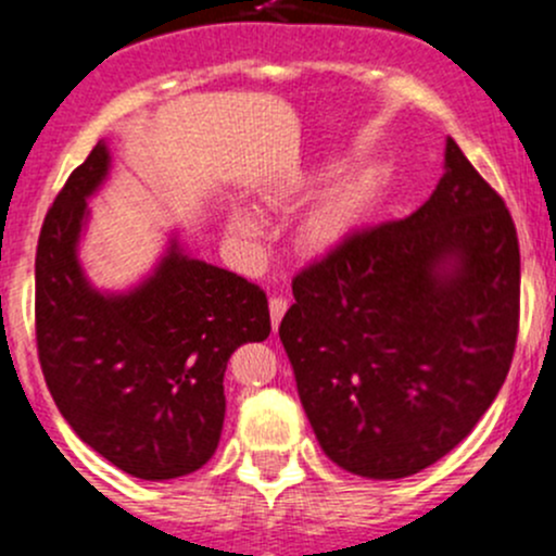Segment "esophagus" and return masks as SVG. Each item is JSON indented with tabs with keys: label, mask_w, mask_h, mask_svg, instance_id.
<instances>
[{
	"label": "esophagus",
	"mask_w": 556,
	"mask_h": 556,
	"mask_svg": "<svg viewBox=\"0 0 556 556\" xmlns=\"http://www.w3.org/2000/svg\"><path fill=\"white\" fill-rule=\"evenodd\" d=\"M268 312H271V323L279 325L282 323L285 312H288V299H285V295H271V299H268Z\"/></svg>",
	"instance_id": "1"
}]
</instances>
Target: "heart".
I'll return each instance as SVG.
<instances>
[{
  "mask_svg": "<svg viewBox=\"0 0 556 556\" xmlns=\"http://www.w3.org/2000/svg\"><path fill=\"white\" fill-rule=\"evenodd\" d=\"M299 182H288L282 188H274L266 195L268 206H279L290 199V195L299 190ZM374 190V177L371 174H357V177L346 179L341 188H336L317 210L306 217L304 228H301V244L306 250H328V247L339 244L346 233L355 228V223L361 220L363 210H366V201ZM228 233H231L237 242L244 247H255L263 239V223L257 220L252 212L247 210H233L228 215Z\"/></svg>",
  "mask_w": 556,
  "mask_h": 556,
  "instance_id": "obj_1",
  "label": "heart"
}]
</instances>
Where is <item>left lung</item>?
<instances>
[{"label": "left lung", "instance_id": "8db88e82", "mask_svg": "<svg viewBox=\"0 0 556 556\" xmlns=\"http://www.w3.org/2000/svg\"><path fill=\"white\" fill-rule=\"evenodd\" d=\"M444 161L414 215L357 228L301 268L279 325L319 446L366 479H403L452 452L517 350L511 212L454 139Z\"/></svg>", "mask_w": 556, "mask_h": 556}]
</instances>
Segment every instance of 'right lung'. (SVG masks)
<instances>
[{
	"label": "right lung",
	"mask_w": 556,
	"mask_h": 556,
	"mask_svg": "<svg viewBox=\"0 0 556 556\" xmlns=\"http://www.w3.org/2000/svg\"><path fill=\"white\" fill-rule=\"evenodd\" d=\"M106 169L99 142L45 215L35 261L39 366L59 412L93 452L137 479H177L215 454L226 363L271 333L268 299L239 274L182 255L177 242L131 293L93 290L77 239Z\"/></svg>",
	"instance_id": "1"
}]
</instances>
